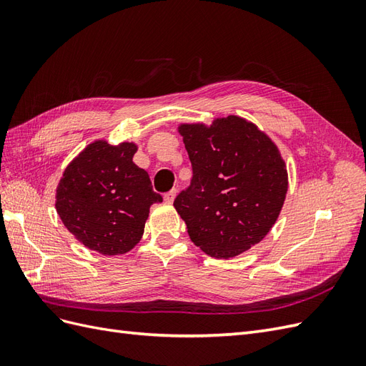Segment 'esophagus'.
<instances>
[{"instance_id":"34e87169","label":"esophagus","mask_w":366,"mask_h":366,"mask_svg":"<svg viewBox=\"0 0 366 366\" xmlns=\"http://www.w3.org/2000/svg\"><path fill=\"white\" fill-rule=\"evenodd\" d=\"M175 195H177V191H175V189H172V191H169V192H166L164 197H163L164 202L171 204V203L175 200Z\"/></svg>"}]
</instances>
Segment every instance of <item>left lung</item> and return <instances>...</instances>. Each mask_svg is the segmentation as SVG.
<instances>
[{
  "label": "left lung",
  "instance_id": "1",
  "mask_svg": "<svg viewBox=\"0 0 366 366\" xmlns=\"http://www.w3.org/2000/svg\"><path fill=\"white\" fill-rule=\"evenodd\" d=\"M192 180L174 207L197 247L229 259L258 244L282 209L289 175L274 142L239 116L182 124Z\"/></svg>",
  "mask_w": 366,
  "mask_h": 366
}]
</instances>
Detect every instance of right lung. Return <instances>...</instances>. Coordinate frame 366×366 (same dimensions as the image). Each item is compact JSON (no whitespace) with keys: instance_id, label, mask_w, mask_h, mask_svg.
Segmentation results:
<instances>
[{"instance_id":"right-lung-1","label":"right lung","mask_w":366,"mask_h":366,"mask_svg":"<svg viewBox=\"0 0 366 366\" xmlns=\"http://www.w3.org/2000/svg\"><path fill=\"white\" fill-rule=\"evenodd\" d=\"M134 142L94 140L77 154L56 187V212L73 237L102 254H124L140 241L149 207L162 203L149 175L132 162Z\"/></svg>"}]
</instances>
